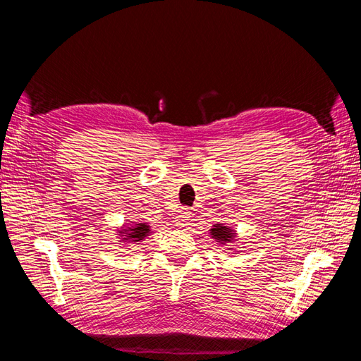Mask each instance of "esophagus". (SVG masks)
Masks as SVG:
<instances>
[{
    "label": "esophagus",
    "mask_w": 361,
    "mask_h": 361,
    "mask_svg": "<svg viewBox=\"0 0 361 361\" xmlns=\"http://www.w3.org/2000/svg\"><path fill=\"white\" fill-rule=\"evenodd\" d=\"M178 212H179V214H178V216H176V224H178L179 227L187 226V221H188V218H190V215H191L188 207H180V209H179Z\"/></svg>",
    "instance_id": "obj_1"
}]
</instances>
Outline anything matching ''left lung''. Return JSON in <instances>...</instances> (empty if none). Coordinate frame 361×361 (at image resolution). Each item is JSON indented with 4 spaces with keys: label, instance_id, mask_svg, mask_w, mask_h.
I'll return each instance as SVG.
<instances>
[{
    "label": "left lung",
    "instance_id": "8db88e82",
    "mask_svg": "<svg viewBox=\"0 0 361 361\" xmlns=\"http://www.w3.org/2000/svg\"><path fill=\"white\" fill-rule=\"evenodd\" d=\"M232 231L228 227H226V226H214L212 227V235L215 236V239H218V241H232V236H233V233H231Z\"/></svg>",
    "mask_w": 361,
    "mask_h": 361
}]
</instances>
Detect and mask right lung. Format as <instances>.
<instances>
[{"mask_svg": "<svg viewBox=\"0 0 361 361\" xmlns=\"http://www.w3.org/2000/svg\"><path fill=\"white\" fill-rule=\"evenodd\" d=\"M129 239H133L134 243L140 241V239H143L147 233H149V226L146 223H138L134 226V228H130L129 231Z\"/></svg>", "mask_w": 361, "mask_h": 361, "instance_id": "add662e5", "label": "right lung"}]
</instances>
